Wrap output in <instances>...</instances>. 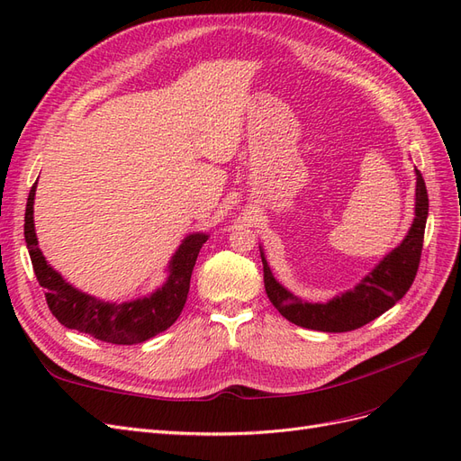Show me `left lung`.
I'll return each instance as SVG.
<instances>
[{"label": "left lung", "mask_w": 461, "mask_h": 461, "mask_svg": "<svg viewBox=\"0 0 461 461\" xmlns=\"http://www.w3.org/2000/svg\"><path fill=\"white\" fill-rule=\"evenodd\" d=\"M415 219L398 248H394L376 267L361 278V283L327 303H310L292 294L273 276L267 259L261 252L263 283L271 303L290 323L298 327L348 332L367 325L388 312L410 290L420 269L425 222L429 215V196L421 173L415 169Z\"/></svg>", "instance_id": "1"}]
</instances>
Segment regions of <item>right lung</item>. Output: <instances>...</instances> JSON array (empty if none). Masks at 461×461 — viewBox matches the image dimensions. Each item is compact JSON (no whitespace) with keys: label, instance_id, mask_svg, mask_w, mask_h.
Here are the masks:
<instances>
[{"label":"right lung","instance_id":"add662e5","mask_svg":"<svg viewBox=\"0 0 461 461\" xmlns=\"http://www.w3.org/2000/svg\"><path fill=\"white\" fill-rule=\"evenodd\" d=\"M36 185L38 183L31 188L29 202H26L24 240L32 259L34 275L40 286L46 288L48 308L55 319L67 329L86 332L97 340L111 344H140L169 329L185 308L190 276L207 234L194 232L186 236L169 263V276L165 285L151 292L149 296L122 303L97 300L65 283L63 276L50 267L46 258L41 256L34 230Z\"/></svg>","mask_w":461,"mask_h":461}]
</instances>
